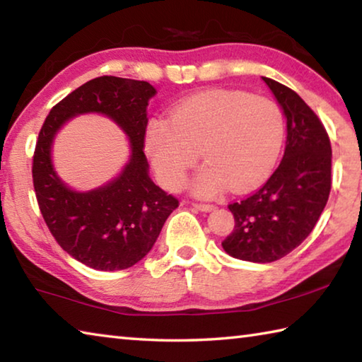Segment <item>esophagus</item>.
<instances>
[{"label": "esophagus", "mask_w": 362, "mask_h": 362, "mask_svg": "<svg viewBox=\"0 0 362 362\" xmlns=\"http://www.w3.org/2000/svg\"><path fill=\"white\" fill-rule=\"evenodd\" d=\"M193 207H194V209L201 211V212H211V211L216 209V207H214L212 204H201V203H193Z\"/></svg>", "instance_id": "34e87169"}]
</instances>
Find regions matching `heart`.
Returning <instances> with one entry per match:
<instances>
[{
  "instance_id": "obj_1",
  "label": "heart",
  "mask_w": 362,
  "mask_h": 362,
  "mask_svg": "<svg viewBox=\"0 0 362 362\" xmlns=\"http://www.w3.org/2000/svg\"><path fill=\"white\" fill-rule=\"evenodd\" d=\"M284 144V116L273 100L243 90H209L182 100L169 119L151 118L144 146L158 180L169 189L183 185L203 151L193 192L214 198L265 182Z\"/></svg>"
}]
</instances>
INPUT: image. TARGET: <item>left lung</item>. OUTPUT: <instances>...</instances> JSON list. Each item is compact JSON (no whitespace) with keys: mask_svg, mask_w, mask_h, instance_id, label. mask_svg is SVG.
Wrapping results in <instances>:
<instances>
[{"mask_svg":"<svg viewBox=\"0 0 362 362\" xmlns=\"http://www.w3.org/2000/svg\"><path fill=\"white\" fill-rule=\"evenodd\" d=\"M286 118L283 161L259 192L228 206L235 230L222 243L235 259L269 263L302 244L326 207L332 148L321 121L297 93L262 76Z\"/></svg>","mask_w":362,"mask_h":362,"instance_id":"1","label":"left lung"}]
</instances>
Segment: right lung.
<instances>
[{
	"instance_id": "1",
	"label": "right lung",
	"mask_w": 362,
	"mask_h": 362,
	"mask_svg": "<svg viewBox=\"0 0 362 362\" xmlns=\"http://www.w3.org/2000/svg\"><path fill=\"white\" fill-rule=\"evenodd\" d=\"M156 89L146 81L100 76L90 79L51 110L33 156V185L47 228L66 254L100 272L136 265L150 252L166 218L179 207L155 185L144 153L146 107ZM107 115L130 140L122 173L103 186L78 192L59 179L52 163L57 132L81 114Z\"/></svg>"
}]
</instances>
